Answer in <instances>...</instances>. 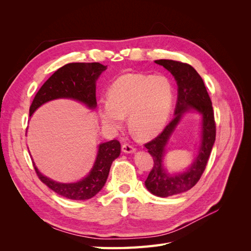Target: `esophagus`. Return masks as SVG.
I'll use <instances>...</instances> for the list:
<instances>
[{"mask_svg":"<svg viewBox=\"0 0 251 251\" xmlns=\"http://www.w3.org/2000/svg\"><path fill=\"white\" fill-rule=\"evenodd\" d=\"M121 150H123L124 153H126V154L134 153L136 151V149L132 146V144H128V143H124L123 147H121Z\"/></svg>","mask_w":251,"mask_h":251,"instance_id":"obj_1","label":"esophagus"}]
</instances>
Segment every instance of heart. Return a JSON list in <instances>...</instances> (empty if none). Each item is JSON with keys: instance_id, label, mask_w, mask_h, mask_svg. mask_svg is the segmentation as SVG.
Segmentation results:
<instances>
[{"instance_id": "1", "label": "heart", "mask_w": 251, "mask_h": 251, "mask_svg": "<svg viewBox=\"0 0 251 251\" xmlns=\"http://www.w3.org/2000/svg\"><path fill=\"white\" fill-rule=\"evenodd\" d=\"M174 88L162 75L125 74L108 91V101L100 105L101 123L119 130L127 116L128 127L140 139L154 137L168 123L173 107Z\"/></svg>"}]
</instances>
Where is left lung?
<instances>
[{"label":"left lung","instance_id":"left-lung-1","mask_svg":"<svg viewBox=\"0 0 251 251\" xmlns=\"http://www.w3.org/2000/svg\"><path fill=\"white\" fill-rule=\"evenodd\" d=\"M155 63L169 70L178 86V98L174 119L164 127L161 134L144 144L154 160L153 169L144 184L153 195L165 198L187 192L200 180L216 140V123L210 97L203 79L191 65L172 59H158L155 60ZM192 110L200 112L202 116L201 143L199 155L185 172L171 175L163 168L165 147L180 117L185 112Z\"/></svg>","mask_w":251,"mask_h":251}]
</instances>
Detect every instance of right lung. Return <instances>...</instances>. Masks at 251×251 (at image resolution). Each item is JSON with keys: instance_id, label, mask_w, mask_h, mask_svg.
<instances>
[{"instance_id": "right-lung-1", "label": "right lung", "mask_w": 251, "mask_h": 251, "mask_svg": "<svg viewBox=\"0 0 251 251\" xmlns=\"http://www.w3.org/2000/svg\"><path fill=\"white\" fill-rule=\"evenodd\" d=\"M107 69L100 63H71L59 68L47 79L36 93L30 105L29 116L42 104L58 98H70L85 103L88 108L96 107V80ZM120 155V143L114 139L98 146L92 170L80 181L59 183L39 172L33 162L37 177L53 192L71 200H88L101 191L108 179L112 162Z\"/></svg>"}]
</instances>
